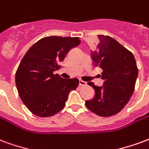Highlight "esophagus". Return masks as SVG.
I'll list each match as a JSON object with an SVG mask.
<instances>
[{
  "label": "esophagus",
  "instance_id": "obj_1",
  "mask_svg": "<svg viewBox=\"0 0 149 149\" xmlns=\"http://www.w3.org/2000/svg\"><path fill=\"white\" fill-rule=\"evenodd\" d=\"M86 85V82L82 81V80H80V81H79V86H83Z\"/></svg>",
  "mask_w": 149,
  "mask_h": 149
}]
</instances>
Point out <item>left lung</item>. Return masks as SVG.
Returning a JSON list of instances; mask_svg holds the SVG:
<instances>
[{
	"instance_id": "8db88e82",
	"label": "left lung",
	"mask_w": 149,
	"mask_h": 149,
	"mask_svg": "<svg viewBox=\"0 0 149 149\" xmlns=\"http://www.w3.org/2000/svg\"><path fill=\"white\" fill-rule=\"evenodd\" d=\"M97 49L91 52L94 67L102 69L103 86L94 82L88 85L95 91L94 99L88 100L86 106L101 117H110L123 109L133 94L138 68L132 53L113 38L98 35Z\"/></svg>"
}]
</instances>
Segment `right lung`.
<instances>
[{"instance_id": "obj_1", "label": "right lung", "mask_w": 149, "mask_h": 149, "mask_svg": "<svg viewBox=\"0 0 149 149\" xmlns=\"http://www.w3.org/2000/svg\"><path fill=\"white\" fill-rule=\"evenodd\" d=\"M79 37L47 36L26 52L16 72V86L26 107L38 117L47 118L63 109L78 79H63L53 72L59 68L71 48L80 43Z\"/></svg>"}]
</instances>
